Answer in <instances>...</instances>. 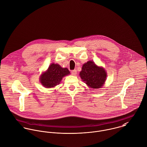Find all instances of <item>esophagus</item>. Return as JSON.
<instances>
[{
    "instance_id": "esophagus-1",
    "label": "esophagus",
    "mask_w": 147,
    "mask_h": 147,
    "mask_svg": "<svg viewBox=\"0 0 147 147\" xmlns=\"http://www.w3.org/2000/svg\"><path fill=\"white\" fill-rule=\"evenodd\" d=\"M71 74H72V75H74V76L76 75L77 74V71H76V69L72 70V71H71Z\"/></svg>"
}]
</instances>
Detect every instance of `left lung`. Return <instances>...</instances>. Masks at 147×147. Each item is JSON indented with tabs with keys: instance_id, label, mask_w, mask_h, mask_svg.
<instances>
[{
	"instance_id": "8db88e82",
	"label": "left lung",
	"mask_w": 147,
	"mask_h": 147,
	"mask_svg": "<svg viewBox=\"0 0 147 147\" xmlns=\"http://www.w3.org/2000/svg\"><path fill=\"white\" fill-rule=\"evenodd\" d=\"M80 76L89 88H101L105 83L107 74L105 69L98 67L93 61H88L83 65Z\"/></svg>"
}]
</instances>
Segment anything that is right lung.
<instances>
[{"label":"right lung","mask_w":147,"mask_h":147,"mask_svg":"<svg viewBox=\"0 0 147 147\" xmlns=\"http://www.w3.org/2000/svg\"><path fill=\"white\" fill-rule=\"evenodd\" d=\"M69 74L67 68H62L58 64L52 63L49 65L47 70L41 74L40 80L44 87L53 88L61 83L64 76Z\"/></svg>","instance_id":"right-lung-1"}]
</instances>
